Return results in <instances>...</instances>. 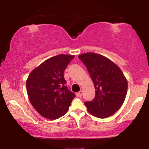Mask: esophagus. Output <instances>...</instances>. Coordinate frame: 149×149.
Here are the masks:
<instances>
[{
    "label": "esophagus",
    "instance_id": "obj_1",
    "mask_svg": "<svg viewBox=\"0 0 149 149\" xmlns=\"http://www.w3.org/2000/svg\"><path fill=\"white\" fill-rule=\"evenodd\" d=\"M76 95L77 96H78V97H82L83 96V91H82V90H80V92H78V93H76Z\"/></svg>",
    "mask_w": 149,
    "mask_h": 149
}]
</instances>
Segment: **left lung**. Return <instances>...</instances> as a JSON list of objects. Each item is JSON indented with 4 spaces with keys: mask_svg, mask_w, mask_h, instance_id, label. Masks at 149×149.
I'll return each mask as SVG.
<instances>
[{
    "mask_svg": "<svg viewBox=\"0 0 149 149\" xmlns=\"http://www.w3.org/2000/svg\"><path fill=\"white\" fill-rule=\"evenodd\" d=\"M78 58L86 66L96 90L93 100L85 102L89 113L99 118L113 115L127 95V81L122 71L110 59L97 53H85Z\"/></svg>",
    "mask_w": 149,
    "mask_h": 149,
    "instance_id": "obj_1",
    "label": "left lung"
}]
</instances>
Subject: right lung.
I'll return each instance as SVG.
<instances>
[{
  "label": "right lung",
  "mask_w": 149,
  "mask_h": 149,
  "mask_svg": "<svg viewBox=\"0 0 149 149\" xmlns=\"http://www.w3.org/2000/svg\"><path fill=\"white\" fill-rule=\"evenodd\" d=\"M74 55L59 54L42 62L26 80L29 99L44 118L54 120L65 115L76 95L66 87L64 72Z\"/></svg>",
  "instance_id": "1"
}]
</instances>
